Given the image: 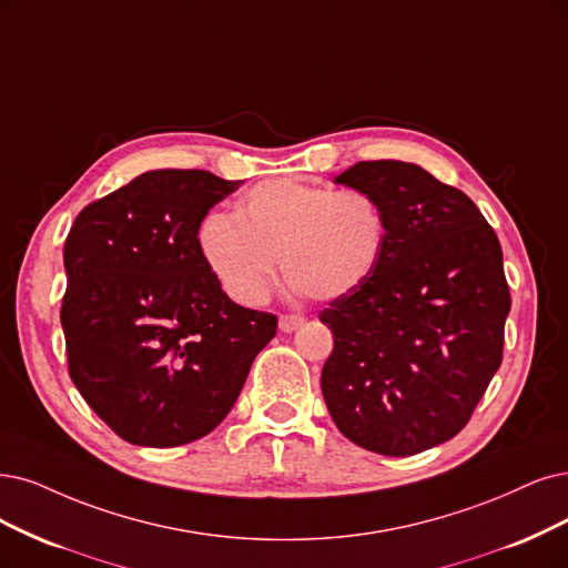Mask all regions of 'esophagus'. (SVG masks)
Here are the masks:
<instances>
[{
    "mask_svg": "<svg viewBox=\"0 0 568 568\" xmlns=\"http://www.w3.org/2000/svg\"><path fill=\"white\" fill-rule=\"evenodd\" d=\"M304 325V318L302 316H281L278 318V327L281 332H295Z\"/></svg>",
    "mask_w": 568,
    "mask_h": 568,
    "instance_id": "obj_1",
    "label": "esophagus"
}]
</instances>
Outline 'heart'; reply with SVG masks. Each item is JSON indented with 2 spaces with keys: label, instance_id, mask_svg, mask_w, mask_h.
Returning <instances> with one entry per match:
<instances>
[{
  "label": "heart",
  "instance_id": "b5f03b06",
  "mask_svg": "<svg viewBox=\"0 0 568 568\" xmlns=\"http://www.w3.org/2000/svg\"><path fill=\"white\" fill-rule=\"evenodd\" d=\"M386 243V213L372 194L292 178L255 184L234 215H207L199 229L203 260L241 304L266 297L278 257L292 290L342 300L369 281Z\"/></svg>",
  "mask_w": 568,
  "mask_h": 568
}]
</instances>
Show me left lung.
<instances>
[{"label":"left lung","instance_id":"8db88e82","mask_svg":"<svg viewBox=\"0 0 568 568\" xmlns=\"http://www.w3.org/2000/svg\"><path fill=\"white\" fill-rule=\"evenodd\" d=\"M382 203L386 252L369 281L321 313L332 422L363 449L412 456L452 439L503 358L510 290L479 207L416 163L361 161L334 178Z\"/></svg>","mask_w":568,"mask_h":568}]
</instances>
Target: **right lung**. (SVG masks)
<instances>
[{"mask_svg": "<svg viewBox=\"0 0 568 568\" xmlns=\"http://www.w3.org/2000/svg\"><path fill=\"white\" fill-rule=\"evenodd\" d=\"M243 182L150 171L87 205L65 241L60 323L83 400L125 443L180 447L234 407L278 321L226 297L199 247Z\"/></svg>", "mask_w": 568, "mask_h": 568, "instance_id": "add662e5", "label": "right lung"}]
</instances>
